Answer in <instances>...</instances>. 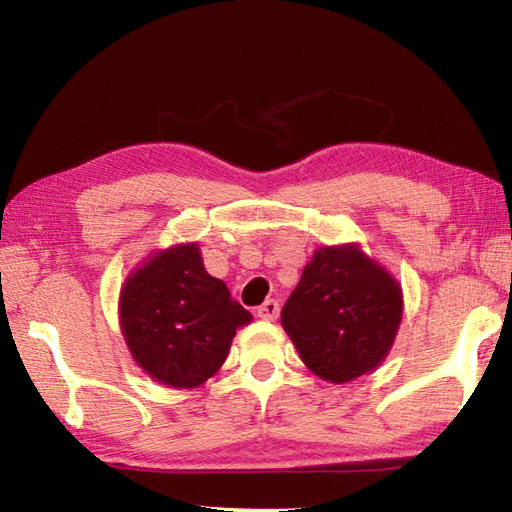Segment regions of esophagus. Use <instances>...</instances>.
Instances as JSON below:
<instances>
[{"mask_svg":"<svg viewBox=\"0 0 512 512\" xmlns=\"http://www.w3.org/2000/svg\"><path fill=\"white\" fill-rule=\"evenodd\" d=\"M257 316L262 318V320H275L277 316H280V302L273 300V298H268L264 305L257 307Z\"/></svg>","mask_w":512,"mask_h":512,"instance_id":"1","label":"esophagus"}]
</instances>
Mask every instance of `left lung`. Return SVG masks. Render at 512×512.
<instances>
[{
  "mask_svg": "<svg viewBox=\"0 0 512 512\" xmlns=\"http://www.w3.org/2000/svg\"><path fill=\"white\" fill-rule=\"evenodd\" d=\"M402 307L400 284L359 246H325L302 271L282 327L314 375L345 384L386 359Z\"/></svg>",
  "mask_w": 512,
  "mask_h": 512,
  "instance_id": "8db88e82",
  "label": "left lung"
}]
</instances>
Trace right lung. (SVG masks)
<instances>
[{
	"label": "right lung",
	"mask_w": 512,
	"mask_h": 512,
	"mask_svg": "<svg viewBox=\"0 0 512 512\" xmlns=\"http://www.w3.org/2000/svg\"><path fill=\"white\" fill-rule=\"evenodd\" d=\"M250 320L225 282L205 271L198 244L153 253L128 275L119 296L121 334L133 359L171 388L210 379Z\"/></svg>",
	"instance_id": "right-lung-1"
}]
</instances>
